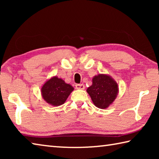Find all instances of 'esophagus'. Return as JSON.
Returning a JSON list of instances; mask_svg holds the SVG:
<instances>
[{
	"instance_id": "1",
	"label": "esophagus",
	"mask_w": 159,
	"mask_h": 159,
	"mask_svg": "<svg viewBox=\"0 0 159 159\" xmlns=\"http://www.w3.org/2000/svg\"><path fill=\"white\" fill-rule=\"evenodd\" d=\"M75 86H76V88L78 90H84L85 89V85L83 84H76Z\"/></svg>"
}]
</instances>
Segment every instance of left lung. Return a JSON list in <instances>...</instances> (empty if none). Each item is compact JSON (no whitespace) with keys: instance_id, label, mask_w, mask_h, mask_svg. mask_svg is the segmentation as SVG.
<instances>
[{"instance_id":"1","label":"left lung","mask_w":159,"mask_h":159,"mask_svg":"<svg viewBox=\"0 0 159 159\" xmlns=\"http://www.w3.org/2000/svg\"><path fill=\"white\" fill-rule=\"evenodd\" d=\"M92 81V85L88 88L87 93L93 104L99 109L108 108L118 95V83L111 76L104 74L95 76Z\"/></svg>"}]
</instances>
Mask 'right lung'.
I'll return each mask as SVG.
<instances>
[{
    "label": "right lung",
    "mask_w": 159,
    "mask_h": 159,
    "mask_svg": "<svg viewBox=\"0 0 159 159\" xmlns=\"http://www.w3.org/2000/svg\"><path fill=\"white\" fill-rule=\"evenodd\" d=\"M74 90L73 86L57 76H52L45 81L41 88L43 99L54 107L63 104Z\"/></svg>",
    "instance_id": "right-lung-1"
}]
</instances>
